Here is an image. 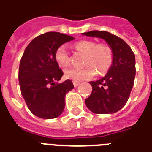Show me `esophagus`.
Segmentation results:
<instances>
[{
	"label": "esophagus",
	"instance_id": "1",
	"mask_svg": "<svg viewBox=\"0 0 152 152\" xmlns=\"http://www.w3.org/2000/svg\"><path fill=\"white\" fill-rule=\"evenodd\" d=\"M80 84V82H76V81H74V82H73V86H75V87H77V86H79Z\"/></svg>",
	"mask_w": 152,
	"mask_h": 152
}]
</instances>
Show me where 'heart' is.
Here are the masks:
<instances>
[{
	"instance_id": "heart-1",
	"label": "heart",
	"mask_w": 152,
	"mask_h": 152,
	"mask_svg": "<svg viewBox=\"0 0 152 152\" xmlns=\"http://www.w3.org/2000/svg\"><path fill=\"white\" fill-rule=\"evenodd\" d=\"M76 50L86 53L85 65L82 69L70 68L64 71V76L72 81H82L89 80L95 76L96 70L100 74L107 72L112 66L113 53L111 48L104 44H96L92 40H81L76 44ZM54 59L61 67L68 64L69 58L65 45H60L54 53Z\"/></svg>"
}]
</instances>
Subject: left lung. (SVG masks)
I'll list each match as a JSON object with an SVG mask.
<instances>
[{
  "instance_id": "1",
  "label": "left lung",
  "mask_w": 152,
  "mask_h": 152,
  "mask_svg": "<svg viewBox=\"0 0 152 152\" xmlns=\"http://www.w3.org/2000/svg\"><path fill=\"white\" fill-rule=\"evenodd\" d=\"M84 36L102 38L112 50L113 61L103 78L90 81L92 93L86 99V107L95 114H112L127 102L136 74L135 56L126 42L105 31H91Z\"/></svg>"
}]
</instances>
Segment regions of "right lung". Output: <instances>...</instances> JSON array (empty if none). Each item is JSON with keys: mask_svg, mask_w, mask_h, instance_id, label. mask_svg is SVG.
<instances>
[{"mask_svg": "<svg viewBox=\"0 0 152 152\" xmlns=\"http://www.w3.org/2000/svg\"><path fill=\"white\" fill-rule=\"evenodd\" d=\"M74 38L50 31L31 40L22 56L18 80L28 109L42 119L59 116L65 107V96L74 88L71 80L58 83L63 72L54 59L57 48Z\"/></svg>", "mask_w": 152, "mask_h": 152, "instance_id": "add662e5", "label": "right lung"}]
</instances>
